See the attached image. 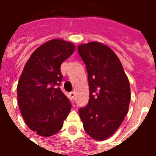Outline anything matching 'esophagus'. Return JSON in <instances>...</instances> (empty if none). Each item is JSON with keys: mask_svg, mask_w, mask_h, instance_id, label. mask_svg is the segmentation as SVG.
<instances>
[{"mask_svg": "<svg viewBox=\"0 0 156 156\" xmlns=\"http://www.w3.org/2000/svg\"><path fill=\"white\" fill-rule=\"evenodd\" d=\"M70 97H71L73 99H75V93L74 92H71V93H70Z\"/></svg>", "mask_w": 156, "mask_h": 156, "instance_id": "34e87169", "label": "esophagus"}]
</instances>
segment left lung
<instances>
[{"instance_id": "1", "label": "left lung", "mask_w": 156, "mask_h": 156, "mask_svg": "<svg viewBox=\"0 0 156 156\" xmlns=\"http://www.w3.org/2000/svg\"><path fill=\"white\" fill-rule=\"evenodd\" d=\"M86 65L89 101L79 108L86 133L96 140H105L115 134L130 102V86L123 66L108 46L91 41L78 47Z\"/></svg>"}]
</instances>
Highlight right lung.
<instances>
[{
    "mask_svg": "<svg viewBox=\"0 0 156 156\" xmlns=\"http://www.w3.org/2000/svg\"><path fill=\"white\" fill-rule=\"evenodd\" d=\"M74 50V44L62 39L45 42L31 55L19 78L22 116L31 130L43 137L58 133L71 110V103L59 88L60 67Z\"/></svg>",
    "mask_w": 156,
    "mask_h": 156,
    "instance_id": "add662e5",
    "label": "right lung"
}]
</instances>
